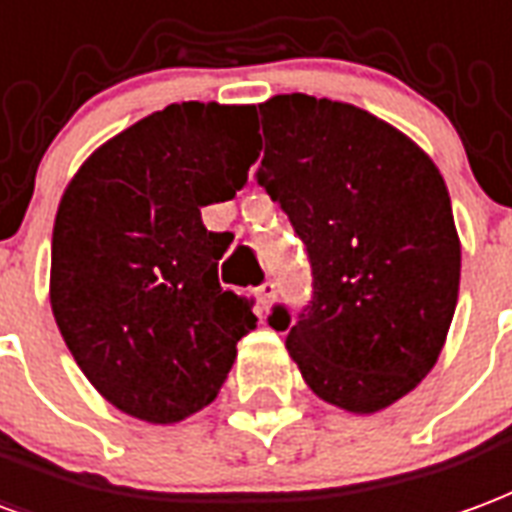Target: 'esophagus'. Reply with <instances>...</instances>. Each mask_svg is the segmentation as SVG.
I'll return each instance as SVG.
<instances>
[{
    "instance_id": "1",
    "label": "esophagus",
    "mask_w": 512,
    "mask_h": 512,
    "mask_svg": "<svg viewBox=\"0 0 512 512\" xmlns=\"http://www.w3.org/2000/svg\"><path fill=\"white\" fill-rule=\"evenodd\" d=\"M274 298H276V285L274 282H263V285L257 287V301H260V306L263 309H271V304H274Z\"/></svg>"
}]
</instances>
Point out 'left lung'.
<instances>
[{"label": "left lung", "mask_w": 512, "mask_h": 512, "mask_svg": "<svg viewBox=\"0 0 512 512\" xmlns=\"http://www.w3.org/2000/svg\"><path fill=\"white\" fill-rule=\"evenodd\" d=\"M257 184L312 260V301L287 352L314 396L374 415L418 388L445 347L461 241L442 173L418 143L350 102L276 94L260 105Z\"/></svg>", "instance_id": "obj_1"}]
</instances>
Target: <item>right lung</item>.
<instances>
[{
	"mask_svg": "<svg viewBox=\"0 0 512 512\" xmlns=\"http://www.w3.org/2000/svg\"><path fill=\"white\" fill-rule=\"evenodd\" d=\"M255 105L181 102L89 154L64 189L51 309L102 399L170 426L217 399L257 317L219 287L233 241L200 219L236 198L257 160Z\"/></svg>",
	"mask_w": 512,
	"mask_h": 512,
	"instance_id": "add662e5",
	"label": "right lung"
}]
</instances>
